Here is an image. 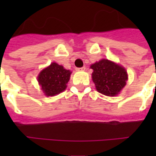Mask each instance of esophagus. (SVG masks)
Masks as SVG:
<instances>
[{"mask_svg":"<svg viewBox=\"0 0 156 156\" xmlns=\"http://www.w3.org/2000/svg\"><path fill=\"white\" fill-rule=\"evenodd\" d=\"M85 69H86V68H85L84 66H83V67H82V68H76V70H77V71H84Z\"/></svg>","mask_w":156,"mask_h":156,"instance_id":"34e87169","label":"esophagus"}]
</instances>
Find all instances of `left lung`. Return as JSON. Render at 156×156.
<instances>
[{"instance_id":"obj_1","label":"left lung","mask_w":156,"mask_h":156,"mask_svg":"<svg viewBox=\"0 0 156 156\" xmlns=\"http://www.w3.org/2000/svg\"><path fill=\"white\" fill-rule=\"evenodd\" d=\"M93 82L98 93L106 96L114 97L119 94L128 80L127 72L124 67L109 61L102 59L92 64Z\"/></svg>"}]
</instances>
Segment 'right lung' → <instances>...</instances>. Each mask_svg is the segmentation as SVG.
Wrapping results in <instances>:
<instances>
[{
	"mask_svg": "<svg viewBox=\"0 0 156 156\" xmlns=\"http://www.w3.org/2000/svg\"><path fill=\"white\" fill-rule=\"evenodd\" d=\"M71 73L62 65L52 62L40 72L37 81L46 96H54L66 89Z\"/></svg>",
	"mask_w": 156,
	"mask_h": 156,
	"instance_id": "right-lung-1",
	"label": "right lung"
}]
</instances>
